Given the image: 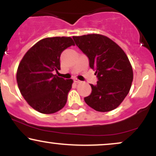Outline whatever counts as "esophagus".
<instances>
[{
  "label": "esophagus",
  "mask_w": 156,
  "mask_h": 156,
  "mask_svg": "<svg viewBox=\"0 0 156 156\" xmlns=\"http://www.w3.org/2000/svg\"><path fill=\"white\" fill-rule=\"evenodd\" d=\"M74 82L76 83H80V80L77 79V78H74Z\"/></svg>",
  "instance_id": "34e87169"
}]
</instances>
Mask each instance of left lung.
Wrapping results in <instances>:
<instances>
[{
    "mask_svg": "<svg viewBox=\"0 0 156 156\" xmlns=\"http://www.w3.org/2000/svg\"><path fill=\"white\" fill-rule=\"evenodd\" d=\"M78 48L88 57L95 69L97 84L84 101L95 111L106 112L119 106L129 92L133 69L128 56L114 41L101 34L73 37Z\"/></svg>",
    "mask_w": 156,
    "mask_h": 156,
    "instance_id": "1",
    "label": "left lung"
}]
</instances>
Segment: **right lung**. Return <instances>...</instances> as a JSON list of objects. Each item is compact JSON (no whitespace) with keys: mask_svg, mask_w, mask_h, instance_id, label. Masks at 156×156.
<instances>
[{"mask_svg":"<svg viewBox=\"0 0 156 156\" xmlns=\"http://www.w3.org/2000/svg\"><path fill=\"white\" fill-rule=\"evenodd\" d=\"M75 45L72 38L48 37L30 48L18 66L17 81L24 99L42 114H53L65 105L72 88V79L53 75L60 69V56L67 48Z\"/></svg>","mask_w":156,"mask_h":156,"instance_id":"right-lung-1","label":"right lung"}]
</instances>
